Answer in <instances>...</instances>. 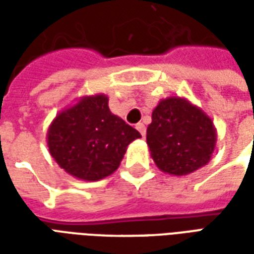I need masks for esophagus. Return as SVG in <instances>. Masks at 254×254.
I'll list each match as a JSON object with an SVG mask.
<instances>
[{
	"label": "esophagus",
	"mask_w": 254,
	"mask_h": 254,
	"mask_svg": "<svg viewBox=\"0 0 254 254\" xmlns=\"http://www.w3.org/2000/svg\"><path fill=\"white\" fill-rule=\"evenodd\" d=\"M136 129H137L138 132L141 133V136H145V125H144V124H141V122H140V124H137V125H136Z\"/></svg>",
	"instance_id": "esophagus-1"
}]
</instances>
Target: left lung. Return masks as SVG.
<instances>
[{
    "label": "left lung",
    "instance_id": "obj_1",
    "mask_svg": "<svg viewBox=\"0 0 254 254\" xmlns=\"http://www.w3.org/2000/svg\"><path fill=\"white\" fill-rule=\"evenodd\" d=\"M216 140L212 120L181 96L160 100L147 127L151 158L160 171L171 176H188L207 165Z\"/></svg>",
    "mask_w": 254,
    "mask_h": 254
}]
</instances>
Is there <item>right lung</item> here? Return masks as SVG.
Listing matches in <instances>:
<instances>
[{"instance_id": "add662e5", "label": "right lung", "mask_w": 254, "mask_h": 254, "mask_svg": "<svg viewBox=\"0 0 254 254\" xmlns=\"http://www.w3.org/2000/svg\"><path fill=\"white\" fill-rule=\"evenodd\" d=\"M141 134L109 109L105 94L81 96L60 111L47 130L49 152L77 180L99 181L120 167L127 148Z\"/></svg>"}]
</instances>
